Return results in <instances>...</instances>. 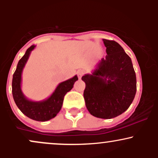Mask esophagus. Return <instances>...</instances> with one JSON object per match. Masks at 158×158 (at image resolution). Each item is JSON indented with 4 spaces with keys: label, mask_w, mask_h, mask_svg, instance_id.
Returning <instances> with one entry per match:
<instances>
[{
    "label": "esophagus",
    "mask_w": 158,
    "mask_h": 158,
    "mask_svg": "<svg viewBox=\"0 0 158 158\" xmlns=\"http://www.w3.org/2000/svg\"><path fill=\"white\" fill-rule=\"evenodd\" d=\"M83 74H84V70H79L77 71V75H78V77H79V79H81V77L83 76Z\"/></svg>",
    "instance_id": "34e87169"
}]
</instances>
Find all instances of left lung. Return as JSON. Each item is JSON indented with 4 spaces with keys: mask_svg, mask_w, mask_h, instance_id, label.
I'll return each mask as SVG.
<instances>
[{
    "mask_svg": "<svg viewBox=\"0 0 158 158\" xmlns=\"http://www.w3.org/2000/svg\"><path fill=\"white\" fill-rule=\"evenodd\" d=\"M107 56L91 73L85 74L84 98L87 109L98 118L111 119L122 114L133 102L137 90L131 59L114 41L102 39Z\"/></svg>",
    "mask_w": 158,
    "mask_h": 158,
    "instance_id": "8db88e82",
    "label": "left lung"
}]
</instances>
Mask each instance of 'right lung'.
I'll return each mask as SVG.
<instances>
[{"instance_id":"1","label":"right lung","mask_w":158,"mask_h":158,"mask_svg":"<svg viewBox=\"0 0 158 158\" xmlns=\"http://www.w3.org/2000/svg\"><path fill=\"white\" fill-rule=\"evenodd\" d=\"M35 48V45H32L27 49L18 63L12 77V92L16 106L24 115L33 120L45 122L54 118L60 111L65 94L73 88L75 81L78 80V77L76 75L71 79L59 83L48 99L41 101H32L27 99L21 90V76L30 53Z\"/></svg>"}]
</instances>
